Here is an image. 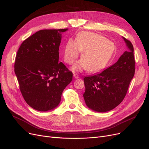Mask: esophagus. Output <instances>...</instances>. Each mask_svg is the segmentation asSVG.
Here are the masks:
<instances>
[{
    "mask_svg": "<svg viewBox=\"0 0 149 149\" xmlns=\"http://www.w3.org/2000/svg\"><path fill=\"white\" fill-rule=\"evenodd\" d=\"M73 75H74V77L75 79H79V75L78 74H73Z\"/></svg>",
    "mask_w": 149,
    "mask_h": 149,
    "instance_id": "esophagus-1",
    "label": "esophagus"
}]
</instances>
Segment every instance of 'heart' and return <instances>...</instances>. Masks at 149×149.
<instances>
[{"mask_svg": "<svg viewBox=\"0 0 149 149\" xmlns=\"http://www.w3.org/2000/svg\"><path fill=\"white\" fill-rule=\"evenodd\" d=\"M114 44L99 34L83 31L77 36L75 41L69 40L64 47V58L69 65L72 64L81 52V60L76 63L72 70L80 72L88 69L97 72L104 69L112 58Z\"/></svg>", "mask_w": 149, "mask_h": 149, "instance_id": "heart-1", "label": "heart"}]
</instances>
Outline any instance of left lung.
<instances>
[{"label":"left lung","instance_id":"1","mask_svg":"<svg viewBox=\"0 0 149 149\" xmlns=\"http://www.w3.org/2000/svg\"><path fill=\"white\" fill-rule=\"evenodd\" d=\"M128 50L111 66L93 76L84 78L83 97L88 108L97 112H107L124 100L134 75L135 61L132 42L123 37Z\"/></svg>","mask_w":149,"mask_h":149}]
</instances>
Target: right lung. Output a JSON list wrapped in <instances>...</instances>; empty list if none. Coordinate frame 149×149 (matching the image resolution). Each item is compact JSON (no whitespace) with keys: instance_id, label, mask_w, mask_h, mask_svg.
Instances as JSON below:
<instances>
[{"instance_id":"obj_1","label":"right lung","mask_w":149,"mask_h":149,"mask_svg":"<svg viewBox=\"0 0 149 149\" xmlns=\"http://www.w3.org/2000/svg\"><path fill=\"white\" fill-rule=\"evenodd\" d=\"M68 29L41 30L24 40L16 56L15 72L25 102L47 111L56 108L72 72L58 63L61 33Z\"/></svg>"}]
</instances>
